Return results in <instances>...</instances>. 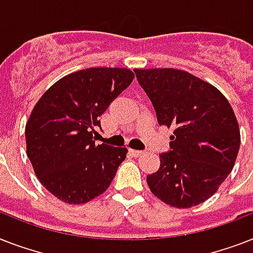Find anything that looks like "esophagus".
Segmentation results:
<instances>
[{
  "instance_id": "obj_1",
  "label": "esophagus",
  "mask_w": 253,
  "mask_h": 253,
  "mask_svg": "<svg viewBox=\"0 0 253 253\" xmlns=\"http://www.w3.org/2000/svg\"><path fill=\"white\" fill-rule=\"evenodd\" d=\"M130 154L132 155V156H135V158H138V156H142L144 152H143V151H138V150H130Z\"/></svg>"
}]
</instances>
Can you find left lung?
<instances>
[{"instance_id":"8db88e82","label":"left lung","mask_w":253,"mask_h":253,"mask_svg":"<svg viewBox=\"0 0 253 253\" xmlns=\"http://www.w3.org/2000/svg\"><path fill=\"white\" fill-rule=\"evenodd\" d=\"M160 126L173 127L170 151L147 176L164 204L189 209L209 200L234 168L240 131L227 98L194 75L173 68L134 69Z\"/></svg>"}]
</instances>
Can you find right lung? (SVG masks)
<instances>
[{
	"instance_id": "right-lung-1",
	"label": "right lung",
	"mask_w": 253,
	"mask_h": 253,
	"mask_svg": "<svg viewBox=\"0 0 253 253\" xmlns=\"http://www.w3.org/2000/svg\"><path fill=\"white\" fill-rule=\"evenodd\" d=\"M134 80L126 68H87L56 81L26 123V151L51 194L69 205L86 204L110 186L125 147L95 144L99 117Z\"/></svg>"
}]
</instances>
